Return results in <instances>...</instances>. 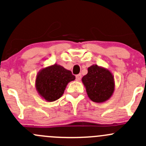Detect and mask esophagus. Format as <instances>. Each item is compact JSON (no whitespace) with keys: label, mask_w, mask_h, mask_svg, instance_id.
<instances>
[{"label":"esophagus","mask_w":146,"mask_h":146,"mask_svg":"<svg viewBox=\"0 0 146 146\" xmlns=\"http://www.w3.org/2000/svg\"><path fill=\"white\" fill-rule=\"evenodd\" d=\"M81 79V74H79L76 75V81H80Z\"/></svg>","instance_id":"34e87169"}]
</instances>
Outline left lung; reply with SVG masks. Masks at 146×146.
<instances>
[{
	"label": "left lung",
	"mask_w": 146,
	"mask_h": 146,
	"mask_svg": "<svg viewBox=\"0 0 146 146\" xmlns=\"http://www.w3.org/2000/svg\"><path fill=\"white\" fill-rule=\"evenodd\" d=\"M89 98L95 102H104L114 91V79L109 70L98 65L88 69V74L82 78Z\"/></svg>",
	"instance_id": "left-lung-1"
}]
</instances>
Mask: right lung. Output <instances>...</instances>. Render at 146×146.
Segmentation results:
<instances>
[{"label":"right lung","mask_w":146,"mask_h":146,"mask_svg":"<svg viewBox=\"0 0 146 146\" xmlns=\"http://www.w3.org/2000/svg\"><path fill=\"white\" fill-rule=\"evenodd\" d=\"M74 79L75 76L71 71L56 64L38 73L36 88L45 100L54 102L63 95L67 84Z\"/></svg>","instance_id":"right-lung-1"}]
</instances>
